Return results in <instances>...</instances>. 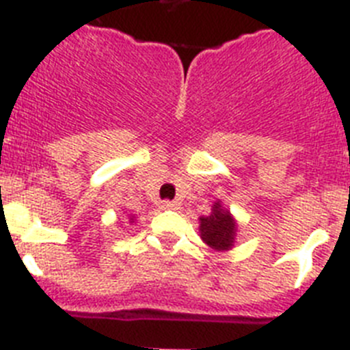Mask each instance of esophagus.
Wrapping results in <instances>:
<instances>
[{
	"mask_svg": "<svg viewBox=\"0 0 350 350\" xmlns=\"http://www.w3.org/2000/svg\"><path fill=\"white\" fill-rule=\"evenodd\" d=\"M161 208H163V210H178V208H180V203L170 202V200H166V202L161 203Z\"/></svg>",
	"mask_w": 350,
	"mask_h": 350,
	"instance_id": "1",
	"label": "esophagus"
}]
</instances>
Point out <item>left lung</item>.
Listing matches in <instances>:
<instances>
[{
  "label": "left lung",
  "instance_id": "left-lung-1",
  "mask_svg": "<svg viewBox=\"0 0 350 350\" xmlns=\"http://www.w3.org/2000/svg\"><path fill=\"white\" fill-rule=\"evenodd\" d=\"M234 231H237V224L233 217L228 210L222 208L219 202L213 205L208 217H200V233H202L203 242L215 250L231 249Z\"/></svg>",
  "mask_w": 350,
  "mask_h": 350
}]
</instances>
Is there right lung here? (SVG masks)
Masks as SVG:
<instances>
[{"instance_id":"right-lung-1","label":"right lung","mask_w":350,"mask_h":350,"mask_svg":"<svg viewBox=\"0 0 350 350\" xmlns=\"http://www.w3.org/2000/svg\"><path fill=\"white\" fill-rule=\"evenodd\" d=\"M131 222H133V219H131Z\"/></svg>"}]
</instances>
